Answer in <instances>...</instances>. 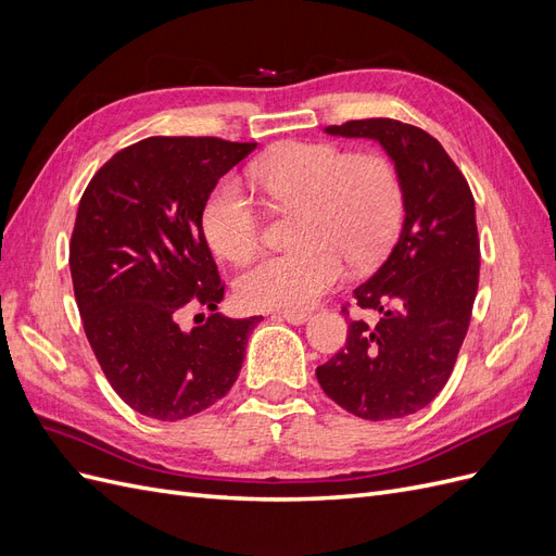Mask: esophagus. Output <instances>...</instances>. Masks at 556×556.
<instances>
[{
  "mask_svg": "<svg viewBox=\"0 0 556 556\" xmlns=\"http://www.w3.org/2000/svg\"><path fill=\"white\" fill-rule=\"evenodd\" d=\"M280 319H285V323H290V325H304V323H308V313L306 311H280V313H276Z\"/></svg>",
  "mask_w": 556,
  "mask_h": 556,
  "instance_id": "34e87169",
  "label": "esophagus"
}]
</instances>
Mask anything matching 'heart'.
Instances as JSON below:
<instances>
[{
    "mask_svg": "<svg viewBox=\"0 0 556 556\" xmlns=\"http://www.w3.org/2000/svg\"><path fill=\"white\" fill-rule=\"evenodd\" d=\"M262 190L278 206L299 208V248L268 255L237 278V296L255 311H306L345 276V260L366 268L392 250L406 213L396 166L380 153H352L327 141H290L252 164ZM201 229L229 262L250 260L262 245V217L237 178L206 197Z\"/></svg>",
    "mask_w": 556,
    "mask_h": 556,
    "instance_id": "b5f03b06",
    "label": "heart"
}]
</instances>
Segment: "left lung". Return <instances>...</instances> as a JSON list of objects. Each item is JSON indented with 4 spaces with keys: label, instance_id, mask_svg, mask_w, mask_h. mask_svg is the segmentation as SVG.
Segmentation results:
<instances>
[{
    "label": "left lung",
    "instance_id": "8db88e82",
    "mask_svg": "<svg viewBox=\"0 0 556 556\" xmlns=\"http://www.w3.org/2000/svg\"><path fill=\"white\" fill-rule=\"evenodd\" d=\"M327 131L376 139L390 153L406 220L392 255L352 292L362 311L380 313L378 323L352 319L345 348L315 376L352 415L371 422L406 417L439 396L470 325L480 278L473 192L439 139L415 125L366 117Z\"/></svg>",
    "mask_w": 556,
    "mask_h": 556
}]
</instances>
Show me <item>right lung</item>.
<instances>
[{"label": "right lung", "mask_w": 556, "mask_h": 556, "mask_svg": "<svg viewBox=\"0 0 556 556\" xmlns=\"http://www.w3.org/2000/svg\"><path fill=\"white\" fill-rule=\"evenodd\" d=\"M257 143L150 137L115 153L80 197L70 266L83 329L131 410L176 422L237 382L262 315L215 313L225 282L201 229L206 197ZM214 313L192 332L182 309Z\"/></svg>", "instance_id": "obj_1"}]
</instances>
